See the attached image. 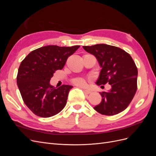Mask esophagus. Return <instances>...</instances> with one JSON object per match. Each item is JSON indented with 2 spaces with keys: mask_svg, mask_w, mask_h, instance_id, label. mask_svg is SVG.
I'll return each instance as SVG.
<instances>
[{
  "mask_svg": "<svg viewBox=\"0 0 156 156\" xmlns=\"http://www.w3.org/2000/svg\"><path fill=\"white\" fill-rule=\"evenodd\" d=\"M83 92H84V94H89L91 92L90 90H84Z\"/></svg>",
  "mask_w": 156,
  "mask_h": 156,
  "instance_id": "1",
  "label": "esophagus"
}]
</instances>
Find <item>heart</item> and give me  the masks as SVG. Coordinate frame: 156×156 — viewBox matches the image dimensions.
Wrapping results in <instances>:
<instances>
[{
    "instance_id": "heart-1",
    "label": "heart",
    "mask_w": 156,
    "mask_h": 156,
    "mask_svg": "<svg viewBox=\"0 0 156 156\" xmlns=\"http://www.w3.org/2000/svg\"><path fill=\"white\" fill-rule=\"evenodd\" d=\"M73 83L76 84L77 86L79 87H86L87 84V79L84 77H76L73 79Z\"/></svg>"
}]
</instances>
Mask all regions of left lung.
Returning a JSON list of instances; mask_svg holds the SVG:
<instances>
[{
	"instance_id": "obj_1",
	"label": "left lung",
	"mask_w": 156,
	"mask_h": 156,
	"mask_svg": "<svg viewBox=\"0 0 156 156\" xmlns=\"http://www.w3.org/2000/svg\"><path fill=\"white\" fill-rule=\"evenodd\" d=\"M83 48L95 56L101 68L96 84L111 86L109 90L101 93V102L94 108L107 116L124 111L136 91L138 71L131 56L123 49L107 44Z\"/></svg>"
}]
</instances>
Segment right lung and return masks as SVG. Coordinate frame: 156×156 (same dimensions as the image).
I'll return each mask as SVG.
<instances>
[{
    "label": "right lung",
    "instance_id": "1",
    "mask_svg": "<svg viewBox=\"0 0 156 156\" xmlns=\"http://www.w3.org/2000/svg\"><path fill=\"white\" fill-rule=\"evenodd\" d=\"M79 47H41L30 52L21 62L17 84L25 105L36 115L53 116L65 107L73 86L63 84L53 87L50 80L56 70L64 68L68 56Z\"/></svg>",
    "mask_w": 156,
    "mask_h": 156
}]
</instances>
